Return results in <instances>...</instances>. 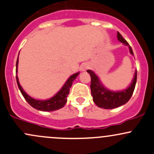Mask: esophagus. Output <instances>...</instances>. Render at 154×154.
<instances>
[{"label":"esophagus","mask_w":154,"mask_h":154,"mask_svg":"<svg viewBox=\"0 0 154 154\" xmlns=\"http://www.w3.org/2000/svg\"><path fill=\"white\" fill-rule=\"evenodd\" d=\"M88 67H89V66H88L87 63H84L82 64L81 66V67H80V69H81V71L82 72H85V70H86L87 69H88Z\"/></svg>","instance_id":"1"}]
</instances>
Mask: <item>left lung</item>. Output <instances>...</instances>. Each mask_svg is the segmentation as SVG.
Masks as SVG:
<instances>
[{"instance_id": "1", "label": "left lung", "mask_w": 154, "mask_h": 154, "mask_svg": "<svg viewBox=\"0 0 154 154\" xmlns=\"http://www.w3.org/2000/svg\"><path fill=\"white\" fill-rule=\"evenodd\" d=\"M117 40L125 46H128L131 54L134 55L131 47L129 46L128 42L122 38L119 32H117ZM87 72L90 74L91 80L90 88L93 101L100 108H104V109H113V108H118L128 103L130 98L131 97L133 92L135 88L136 82H137V70L135 71L134 78L130 85L128 86L125 89L115 91L105 87L99 79L98 76L93 71L87 70Z\"/></svg>"}]
</instances>
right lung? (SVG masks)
<instances>
[{
  "mask_svg": "<svg viewBox=\"0 0 154 154\" xmlns=\"http://www.w3.org/2000/svg\"><path fill=\"white\" fill-rule=\"evenodd\" d=\"M17 68H18V57H17V62H16V74L17 73ZM79 74H80V72H77L70 76L65 82L64 85H63L62 88L60 89L57 93L55 94V95H54L52 97L44 100H36V99L32 98L29 95L27 94L26 92L23 90V88L20 85L17 74H16V80H17V85H18V88L21 92L22 95L31 106L33 107L35 109L39 110V111H54L60 109V108H62L65 106V104L67 102V97L69 94L70 88L72 87L74 80L77 78Z\"/></svg>",
  "mask_w": 154,
  "mask_h": 154,
  "instance_id": "1",
  "label": "right lung"
}]
</instances>
